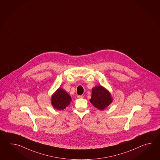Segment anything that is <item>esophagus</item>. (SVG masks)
Segmentation results:
<instances>
[{
  "label": "esophagus",
  "mask_w": 160,
  "mask_h": 160,
  "mask_svg": "<svg viewBox=\"0 0 160 160\" xmlns=\"http://www.w3.org/2000/svg\"><path fill=\"white\" fill-rule=\"evenodd\" d=\"M77 97H78V98H83L84 97H83V95H78V96H77Z\"/></svg>",
  "instance_id": "34e87169"
}]
</instances>
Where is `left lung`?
Listing matches in <instances>:
<instances>
[{"mask_svg": "<svg viewBox=\"0 0 160 160\" xmlns=\"http://www.w3.org/2000/svg\"><path fill=\"white\" fill-rule=\"evenodd\" d=\"M90 101L96 108L103 110L112 102V99L108 90L102 86H97L92 89V98Z\"/></svg>", "mask_w": 160, "mask_h": 160, "instance_id": "obj_1", "label": "left lung"}]
</instances>
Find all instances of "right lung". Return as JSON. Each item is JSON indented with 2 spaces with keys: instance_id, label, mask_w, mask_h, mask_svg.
Wrapping results in <instances>:
<instances>
[{
  "instance_id": "obj_1",
  "label": "right lung",
  "mask_w": 160,
  "mask_h": 160,
  "mask_svg": "<svg viewBox=\"0 0 160 160\" xmlns=\"http://www.w3.org/2000/svg\"><path fill=\"white\" fill-rule=\"evenodd\" d=\"M72 98L63 88H59L51 97V104L59 110L65 109L70 103Z\"/></svg>"
}]
</instances>
